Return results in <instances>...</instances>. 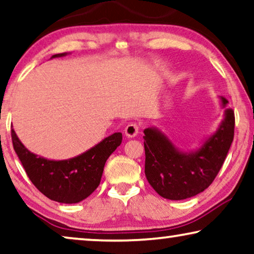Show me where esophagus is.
<instances>
[{
  "instance_id": "1",
  "label": "esophagus",
  "mask_w": 254,
  "mask_h": 254,
  "mask_svg": "<svg viewBox=\"0 0 254 254\" xmlns=\"http://www.w3.org/2000/svg\"><path fill=\"white\" fill-rule=\"evenodd\" d=\"M139 130H140V126L138 123H130L127 126L126 130H124V133H126L127 137L132 138V137H135V135L138 134Z\"/></svg>"
}]
</instances>
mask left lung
Instances as JSON below:
<instances>
[{
    "label": "left lung",
    "mask_w": 254,
    "mask_h": 254,
    "mask_svg": "<svg viewBox=\"0 0 254 254\" xmlns=\"http://www.w3.org/2000/svg\"><path fill=\"white\" fill-rule=\"evenodd\" d=\"M222 107L229 101L222 97ZM235 115L226 109L225 120L202 148L181 153L160 132L146 128L145 175L150 186L162 197L179 200L199 194L213 183L234 140Z\"/></svg>",
    "instance_id": "left-lung-1"
}]
</instances>
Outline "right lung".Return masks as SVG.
Wrapping results in <instances>:
<instances>
[{
  "instance_id": "add662e5",
  "label": "right lung",
  "mask_w": 254,
  "mask_h": 254,
  "mask_svg": "<svg viewBox=\"0 0 254 254\" xmlns=\"http://www.w3.org/2000/svg\"><path fill=\"white\" fill-rule=\"evenodd\" d=\"M65 55H54L52 58ZM11 138L13 148L34 186L48 198L66 204L81 202L96 190L106 161L122 142V133L116 132L77 157L50 161L26 149L13 128Z\"/></svg>"
}]
</instances>
